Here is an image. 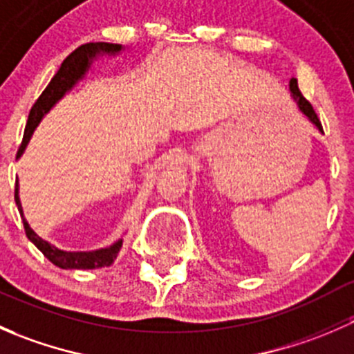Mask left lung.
<instances>
[{
	"instance_id": "8db88e82",
	"label": "left lung",
	"mask_w": 354,
	"mask_h": 354,
	"mask_svg": "<svg viewBox=\"0 0 354 354\" xmlns=\"http://www.w3.org/2000/svg\"><path fill=\"white\" fill-rule=\"evenodd\" d=\"M289 91H291L292 99H295V102H296V104H298L299 111H301V113L305 114V116L308 118V120L312 121V123L315 124V127L319 128L320 131H324V130H322V123H320L319 116H317V113H315V111H313V106L310 104V102L306 101L305 97H303L301 92H299V88H298V80H296V78H291V80H289Z\"/></svg>"
}]
</instances>
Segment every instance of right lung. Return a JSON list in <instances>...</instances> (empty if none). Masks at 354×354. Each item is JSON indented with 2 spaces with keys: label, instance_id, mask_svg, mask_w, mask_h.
<instances>
[{
  "label": "right lung",
  "instance_id": "1",
  "mask_svg": "<svg viewBox=\"0 0 354 354\" xmlns=\"http://www.w3.org/2000/svg\"><path fill=\"white\" fill-rule=\"evenodd\" d=\"M121 49H123L121 48V44H109V42H88V44H84L80 46V48H77L70 56H68L65 62L62 63V66H59L58 73L51 78L48 87H46L44 92L39 95V99L34 102L30 113H28L27 124H25L24 140H22V145H20L19 152H17V159L24 154L32 133H34V130L37 128V124L41 123L44 114H48L53 106H55L68 91H71L78 80L84 78V75L87 73V70L91 68L92 59H94L97 55H118ZM15 202H17V207H19L20 216H22L27 238L37 246L42 253H44V257L49 260V262H53L56 267H59V269H101V267H109L111 263L114 262V259L118 257V253H120L123 240H118L116 243L108 246V248L94 250V252H65V250L56 248L55 245L48 243V241L42 240L41 236H37V234L34 233V230H30L27 221H25L22 203H20V197H19V185L15 187Z\"/></svg>",
  "mask_w": 354,
  "mask_h": 354
}]
</instances>
